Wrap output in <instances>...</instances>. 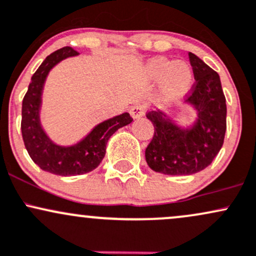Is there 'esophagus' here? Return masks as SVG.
Segmentation results:
<instances>
[{
  "instance_id": "esophagus-1",
  "label": "esophagus",
  "mask_w": 256,
  "mask_h": 256,
  "mask_svg": "<svg viewBox=\"0 0 256 256\" xmlns=\"http://www.w3.org/2000/svg\"><path fill=\"white\" fill-rule=\"evenodd\" d=\"M129 114H130L132 118H140V117H142L144 114H145V106L144 105H140V104H136L134 106H132L130 108V111H129Z\"/></svg>"
}]
</instances>
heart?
<instances>
[{
  "label": "heart",
  "mask_w": 256,
  "mask_h": 256,
  "mask_svg": "<svg viewBox=\"0 0 256 256\" xmlns=\"http://www.w3.org/2000/svg\"><path fill=\"white\" fill-rule=\"evenodd\" d=\"M146 72L154 81H162V98L166 102H178L188 96L194 86V76L185 62L154 58L148 62Z\"/></svg>",
  "instance_id": "heart-1"
}]
</instances>
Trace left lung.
I'll use <instances>...</instances> for the list:
<instances>
[{"instance_id":"obj_1","label":"left lung","mask_w":256,"mask_h":256,"mask_svg":"<svg viewBox=\"0 0 256 256\" xmlns=\"http://www.w3.org/2000/svg\"><path fill=\"white\" fill-rule=\"evenodd\" d=\"M194 83L186 104L196 110L197 118L184 128L164 111L146 114L154 127L145 150L152 170L168 175H190L206 168L224 144L226 132V99L220 77L194 53H188Z\"/></svg>"}]
</instances>
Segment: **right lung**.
Returning <instances> with one entry per match:
<instances>
[{
	"mask_svg": "<svg viewBox=\"0 0 256 256\" xmlns=\"http://www.w3.org/2000/svg\"><path fill=\"white\" fill-rule=\"evenodd\" d=\"M74 56H78V52L71 47L60 48L48 56L31 77L22 108V140L31 160L42 170L62 176L86 174L94 170L104 158L106 144L111 136L133 120L128 112H124L99 123L87 136L74 145L60 146L52 142L40 122L43 86L54 66L62 60Z\"/></svg>",
	"mask_w": 256,
	"mask_h": 256,
	"instance_id": "right-lung-1",
	"label": "right lung"
}]
</instances>
